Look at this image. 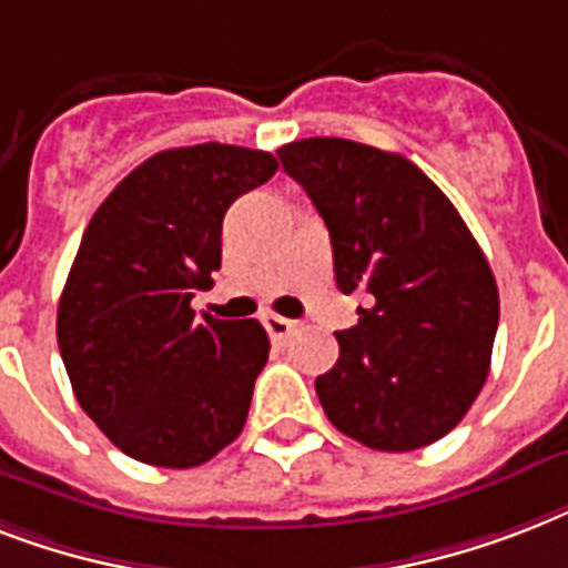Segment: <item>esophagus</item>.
<instances>
[{
	"label": "esophagus",
	"instance_id": "obj_1",
	"mask_svg": "<svg viewBox=\"0 0 568 568\" xmlns=\"http://www.w3.org/2000/svg\"><path fill=\"white\" fill-rule=\"evenodd\" d=\"M262 324H265L267 336L274 338V342H283V338H288L294 329V321L283 318V315H274V312H271V315H265V318H262Z\"/></svg>",
	"mask_w": 568,
	"mask_h": 568
}]
</instances>
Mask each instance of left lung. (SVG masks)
Returning <instances> with one entry per match:
<instances>
[{
    "mask_svg": "<svg viewBox=\"0 0 568 568\" xmlns=\"http://www.w3.org/2000/svg\"><path fill=\"white\" fill-rule=\"evenodd\" d=\"M333 241L336 283L363 292L338 363L315 379L338 430L374 450H415L463 422L484 388L498 285L484 250L409 159L345 138L276 150Z\"/></svg>",
    "mask_w": 568,
    "mask_h": 568,
    "instance_id": "left-lung-1",
    "label": "left lung"
}]
</instances>
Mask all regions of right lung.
<instances>
[{"instance_id":"add662e5","label":"right lung","mask_w":568,"mask_h":568,"mask_svg":"<svg viewBox=\"0 0 568 568\" xmlns=\"http://www.w3.org/2000/svg\"><path fill=\"white\" fill-rule=\"evenodd\" d=\"M276 159L232 144L164 150L93 212L58 301L75 400L132 459L194 468L239 439L265 368L258 321L196 318L221 267L223 214Z\"/></svg>"}]
</instances>
